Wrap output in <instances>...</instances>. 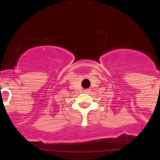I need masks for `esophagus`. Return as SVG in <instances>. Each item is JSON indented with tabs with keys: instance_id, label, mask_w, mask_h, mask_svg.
<instances>
[{
	"instance_id": "34e87169",
	"label": "esophagus",
	"mask_w": 160,
	"mask_h": 160,
	"mask_svg": "<svg viewBox=\"0 0 160 160\" xmlns=\"http://www.w3.org/2000/svg\"><path fill=\"white\" fill-rule=\"evenodd\" d=\"M89 90H88V89L84 90V93H88V92H89Z\"/></svg>"
}]
</instances>
